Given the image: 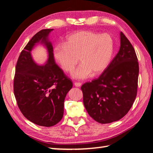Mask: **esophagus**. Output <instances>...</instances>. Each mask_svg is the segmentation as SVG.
<instances>
[{
	"label": "esophagus",
	"instance_id": "34e87169",
	"mask_svg": "<svg viewBox=\"0 0 153 153\" xmlns=\"http://www.w3.org/2000/svg\"><path fill=\"white\" fill-rule=\"evenodd\" d=\"M74 86H75L76 87H80L81 85H82V84H81V83H80V82H74Z\"/></svg>",
	"mask_w": 153,
	"mask_h": 153
}]
</instances>
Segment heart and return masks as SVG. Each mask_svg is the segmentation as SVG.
Listing matches in <instances>:
<instances>
[{"label": "heart", "instance_id": "heart-1", "mask_svg": "<svg viewBox=\"0 0 153 153\" xmlns=\"http://www.w3.org/2000/svg\"><path fill=\"white\" fill-rule=\"evenodd\" d=\"M114 42L108 34L81 30L71 34L64 45L57 46L54 56L66 72H72L78 63L82 64L73 73L76 79H85L91 73H102L108 67L113 54Z\"/></svg>", "mask_w": 153, "mask_h": 153}]
</instances>
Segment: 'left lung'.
<instances>
[{"mask_svg": "<svg viewBox=\"0 0 153 153\" xmlns=\"http://www.w3.org/2000/svg\"><path fill=\"white\" fill-rule=\"evenodd\" d=\"M117 54L98 79L81 87L90 116L101 124L117 121L130 111L137 96L139 63L135 50L123 33Z\"/></svg>", "mask_w": 153, "mask_h": 153, "instance_id": "left-lung-1", "label": "left lung"}]
</instances>
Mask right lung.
<instances>
[{
    "label": "right lung",
    "mask_w": 153,
    "mask_h": 153,
    "mask_svg": "<svg viewBox=\"0 0 153 153\" xmlns=\"http://www.w3.org/2000/svg\"><path fill=\"white\" fill-rule=\"evenodd\" d=\"M53 29H42L29 40L19 56L13 79V92L18 107L27 119L45 127L62 120L66 95L73 82L54 60L48 36ZM38 43L45 46L48 59L43 66L33 60L31 51Z\"/></svg>",
    "instance_id": "1"
}]
</instances>
